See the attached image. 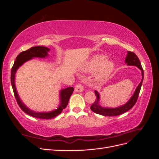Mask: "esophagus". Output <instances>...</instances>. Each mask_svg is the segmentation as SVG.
Segmentation results:
<instances>
[{"label": "esophagus", "instance_id": "esophagus-1", "mask_svg": "<svg viewBox=\"0 0 159 159\" xmlns=\"http://www.w3.org/2000/svg\"><path fill=\"white\" fill-rule=\"evenodd\" d=\"M75 91L76 92H81L84 91V86L81 84H77L75 87Z\"/></svg>", "mask_w": 159, "mask_h": 159}]
</instances>
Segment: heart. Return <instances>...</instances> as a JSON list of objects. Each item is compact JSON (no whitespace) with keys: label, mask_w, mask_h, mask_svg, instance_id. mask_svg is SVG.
Returning <instances> with one entry per match:
<instances>
[{"label":"heart","mask_w":159,"mask_h":159,"mask_svg":"<svg viewBox=\"0 0 159 159\" xmlns=\"http://www.w3.org/2000/svg\"><path fill=\"white\" fill-rule=\"evenodd\" d=\"M97 69L95 80L102 82L107 80L111 75L115 69V64L112 61L107 60L106 56L95 55L91 57L83 68L84 71H92Z\"/></svg>","instance_id":"heart-1"}]
</instances>
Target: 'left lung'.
Returning <instances> with one entry per match:
<instances>
[{
    "label": "left lung",
    "instance_id": "obj_1",
    "mask_svg": "<svg viewBox=\"0 0 159 159\" xmlns=\"http://www.w3.org/2000/svg\"><path fill=\"white\" fill-rule=\"evenodd\" d=\"M125 63L128 66H136L139 69H140L142 72V80L137 86L135 91L132 95V97L130 98V99L128 102L121 106H119L118 107L115 108H110V107H102L99 105V99H100V95L98 91H95V93L96 95V100L95 102L91 105V110L93 111L95 113H98L99 115H103V116H117V115H119L121 114H123L124 113L127 112V111L131 109L134 104L136 103L139 93H140V90L141 88L142 83L143 81L144 78V72L142 68V66L141 64L140 60H139V57L137 56V55L134 53L132 52H127V55L125 57Z\"/></svg>",
    "mask_w": 159,
    "mask_h": 159
}]
</instances>
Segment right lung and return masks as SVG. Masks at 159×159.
Listing matches in <instances>:
<instances>
[{"instance_id":"obj_1","label":"right lung","mask_w":159,"mask_h":159,"mask_svg":"<svg viewBox=\"0 0 159 159\" xmlns=\"http://www.w3.org/2000/svg\"><path fill=\"white\" fill-rule=\"evenodd\" d=\"M50 51L48 48L44 46H35L32 47L31 48L28 49V50L20 52V54L16 57V60L14 61V65L11 70V81L12 84V89L14 91V96L16 99V102L19 105V107L24 112H25L26 114L30 115L32 117L43 119H50L57 116L60 114L63 109H64L67 105H68V102L70 96L73 93L74 88L68 87L67 88L61 89L60 91V105L57 109H54L50 112H36L34 111H32L30 109L28 108L26 105L24 103L20 97L17 93L16 85H15V74L16 71L22 64H24L27 61L30 60L34 57H40V58H44V57L48 56V52Z\"/></svg>"}]
</instances>
